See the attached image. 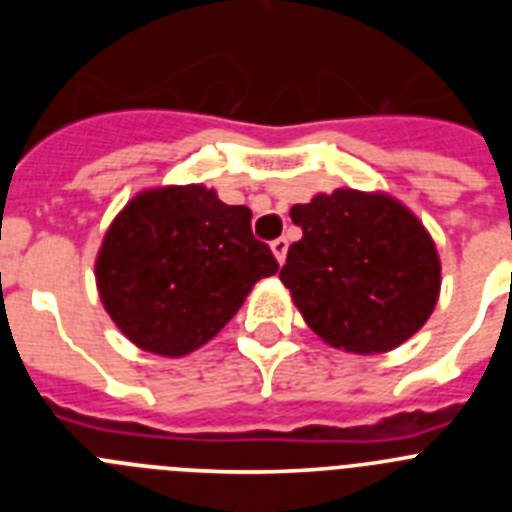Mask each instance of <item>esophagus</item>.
<instances>
[{"instance_id":"obj_1","label":"esophagus","mask_w":512,"mask_h":512,"mask_svg":"<svg viewBox=\"0 0 512 512\" xmlns=\"http://www.w3.org/2000/svg\"><path fill=\"white\" fill-rule=\"evenodd\" d=\"M287 238H277V241H271V253H274V259L279 261V264H284V259H287Z\"/></svg>"}]
</instances>
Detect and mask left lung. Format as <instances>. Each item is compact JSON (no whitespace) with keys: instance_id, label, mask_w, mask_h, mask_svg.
Here are the masks:
<instances>
[{"instance_id":"left-lung-1","label":"left lung","mask_w":512,"mask_h":512,"mask_svg":"<svg viewBox=\"0 0 512 512\" xmlns=\"http://www.w3.org/2000/svg\"><path fill=\"white\" fill-rule=\"evenodd\" d=\"M289 217L302 238L289 246L279 279L328 346L384 354L431 318L441 295L436 243L392 194L333 189Z\"/></svg>"}]
</instances>
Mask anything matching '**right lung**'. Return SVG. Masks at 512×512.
I'll return each mask as SVG.
<instances>
[{"label":"right lung","instance_id":"right-lung-1","mask_svg":"<svg viewBox=\"0 0 512 512\" xmlns=\"http://www.w3.org/2000/svg\"><path fill=\"white\" fill-rule=\"evenodd\" d=\"M251 233V210L205 184L143 189L102 238L94 279L130 343L179 359L220 333L259 279L277 274Z\"/></svg>","mask_w":512,"mask_h":512}]
</instances>
